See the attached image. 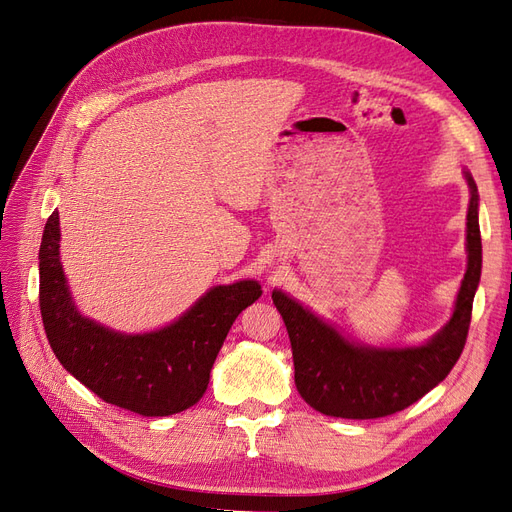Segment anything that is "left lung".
I'll use <instances>...</instances> for the list:
<instances>
[{
    "instance_id": "left-lung-1",
    "label": "left lung",
    "mask_w": 512,
    "mask_h": 512,
    "mask_svg": "<svg viewBox=\"0 0 512 512\" xmlns=\"http://www.w3.org/2000/svg\"><path fill=\"white\" fill-rule=\"evenodd\" d=\"M468 209V271L451 322L427 346L406 350H376L352 346L327 322L309 314L297 301L275 290L271 297L280 309L292 346L294 384L314 410L367 421L406 410L438 386L463 352L472 320V301L483 265L478 228V194L472 177Z\"/></svg>"
}]
</instances>
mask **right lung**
I'll list each match as a JSON object with an SVG mask.
<instances>
[{"mask_svg": "<svg viewBox=\"0 0 512 512\" xmlns=\"http://www.w3.org/2000/svg\"><path fill=\"white\" fill-rule=\"evenodd\" d=\"M38 258L40 314L57 361L106 404L143 416L183 412L205 395L232 322L262 294L252 280L211 288L170 327L123 335L76 312L59 262L57 211L44 226Z\"/></svg>", "mask_w": 512, "mask_h": 512, "instance_id": "1", "label": "right lung"}]
</instances>
